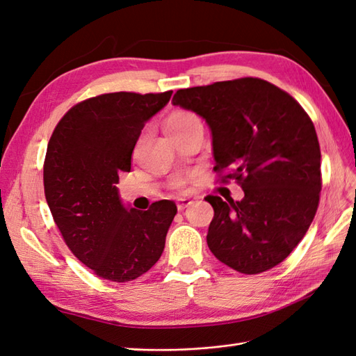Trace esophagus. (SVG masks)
I'll return each mask as SVG.
<instances>
[{"label": "esophagus", "mask_w": 356, "mask_h": 356, "mask_svg": "<svg viewBox=\"0 0 356 356\" xmlns=\"http://www.w3.org/2000/svg\"><path fill=\"white\" fill-rule=\"evenodd\" d=\"M176 203H177V209L184 211L185 208H188V206L193 204V200H191V198H186V197H180V198H177Z\"/></svg>", "instance_id": "1"}]
</instances>
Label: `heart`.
Returning <instances> with one entry per match:
<instances>
[{"label": "heart", "instance_id": "b5f03b06", "mask_svg": "<svg viewBox=\"0 0 356 356\" xmlns=\"http://www.w3.org/2000/svg\"><path fill=\"white\" fill-rule=\"evenodd\" d=\"M194 120H197L194 115H191V113H177V115H175V117H172L170 121H168V124H167V130H175V129H180V127H184V126H186V124H189L191 121H194ZM184 184L185 181L181 180V179H176L175 180V185L176 188H181L184 186Z\"/></svg>", "mask_w": 356, "mask_h": 356}]
</instances>
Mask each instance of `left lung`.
<instances>
[{
    "label": "left lung",
    "instance_id": "1",
    "mask_svg": "<svg viewBox=\"0 0 356 356\" xmlns=\"http://www.w3.org/2000/svg\"><path fill=\"white\" fill-rule=\"evenodd\" d=\"M172 104L193 111L212 134L216 167L244 197L204 198L213 208L208 245L227 267L258 275L282 262L316 217L320 145L308 113L285 90L245 77L179 89Z\"/></svg>",
    "mask_w": 356,
    "mask_h": 356
}]
</instances>
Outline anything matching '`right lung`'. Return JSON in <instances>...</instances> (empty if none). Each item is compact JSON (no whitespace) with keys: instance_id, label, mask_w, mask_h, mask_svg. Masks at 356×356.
<instances>
[{"instance_id":"obj_1","label":"right lung","mask_w":356,"mask_h":356,"mask_svg":"<svg viewBox=\"0 0 356 356\" xmlns=\"http://www.w3.org/2000/svg\"><path fill=\"white\" fill-rule=\"evenodd\" d=\"M171 94L89 98L63 115L48 143L44 188L56 226L76 258L112 282L134 280L159 261L177 212L171 200L130 208L117 188L140 130Z\"/></svg>"}]
</instances>
